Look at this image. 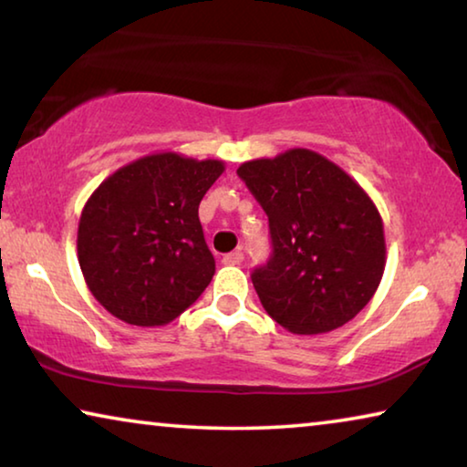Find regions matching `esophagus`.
Here are the masks:
<instances>
[{
  "mask_svg": "<svg viewBox=\"0 0 467 467\" xmlns=\"http://www.w3.org/2000/svg\"><path fill=\"white\" fill-rule=\"evenodd\" d=\"M223 262H224L226 265H241V262H243V253H241V251L226 253V255L223 257Z\"/></svg>",
  "mask_w": 467,
  "mask_h": 467,
  "instance_id": "obj_1",
  "label": "esophagus"
}]
</instances>
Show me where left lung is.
<instances>
[{
	"label": "left lung",
	"mask_w": 467,
	"mask_h": 467,
	"mask_svg": "<svg viewBox=\"0 0 467 467\" xmlns=\"http://www.w3.org/2000/svg\"><path fill=\"white\" fill-rule=\"evenodd\" d=\"M236 175L270 220L272 257L251 274L267 315L298 336L357 317L387 259L383 220L365 189L306 148L243 162Z\"/></svg>",
	"instance_id": "obj_1"
}]
</instances>
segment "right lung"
Wrapping results in <instances>:
<instances>
[{"label": "right lung", "mask_w": 467, "mask_h": 467, "mask_svg": "<svg viewBox=\"0 0 467 467\" xmlns=\"http://www.w3.org/2000/svg\"><path fill=\"white\" fill-rule=\"evenodd\" d=\"M223 172V161L156 152L94 189L78 224V262L110 315L130 326H164L200 298L216 262L197 208Z\"/></svg>", "instance_id": "right-lung-1"}]
</instances>
